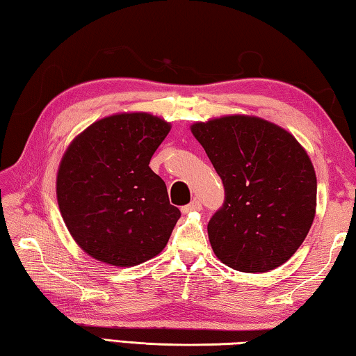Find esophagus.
I'll return each instance as SVG.
<instances>
[{
	"instance_id": "1",
	"label": "esophagus",
	"mask_w": 356,
	"mask_h": 356,
	"mask_svg": "<svg viewBox=\"0 0 356 356\" xmlns=\"http://www.w3.org/2000/svg\"><path fill=\"white\" fill-rule=\"evenodd\" d=\"M201 201L200 200H193L190 204H186V206L182 207V212L184 213H188V212H195V210H201Z\"/></svg>"
}]
</instances>
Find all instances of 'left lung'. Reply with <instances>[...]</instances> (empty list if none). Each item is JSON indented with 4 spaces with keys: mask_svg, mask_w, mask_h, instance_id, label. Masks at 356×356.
Returning <instances> with one entry per match:
<instances>
[{
    "mask_svg": "<svg viewBox=\"0 0 356 356\" xmlns=\"http://www.w3.org/2000/svg\"><path fill=\"white\" fill-rule=\"evenodd\" d=\"M225 185L207 225L215 256L227 267L264 273L284 264L316 215V171L301 144L268 120L234 114L191 125Z\"/></svg>",
    "mask_w": 356,
    "mask_h": 356,
    "instance_id": "left-lung-1",
    "label": "left lung"
}]
</instances>
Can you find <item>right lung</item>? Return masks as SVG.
Listing matches in <instances>:
<instances>
[{"mask_svg": "<svg viewBox=\"0 0 356 356\" xmlns=\"http://www.w3.org/2000/svg\"><path fill=\"white\" fill-rule=\"evenodd\" d=\"M171 124L149 113L97 120L69 144L56 177L58 206L89 256L134 267L160 254L180 218L149 161Z\"/></svg>", "mask_w": 356, "mask_h": 356, "instance_id": "right-lung-1", "label": "right lung"}]
</instances>
